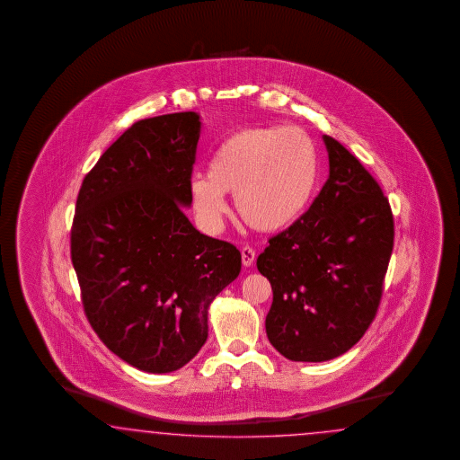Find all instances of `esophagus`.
<instances>
[{
	"mask_svg": "<svg viewBox=\"0 0 460 460\" xmlns=\"http://www.w3.org/2000/svg\"><path fill=\"white\" fill-rule=\"evenodd\" d=\"M254 258H256V252L250 246H244L241 250V260H243V265L251 266L254 263Z\"/></svg>",
	"mask_w": 460,
	"mask_h": 460,
	"instance_id": "esophagus-1",
	"label": "esophagus"
}]
</instances>
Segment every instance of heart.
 Wrapping results in <instances>:
<instances>
[{
  "instance_id": "b5f03b06",
  "label": "heart",
  "mask_w": 460,
  "mask_h": 460,
  "mask_svg": "<svg viewBox=\"0 0 460 460\" xmlns=\"http://www.w3.org/2000/svg\"><path fill=\"white\" fill-rule=\"evenodd\" d=\"M319 181V154L300 128L270 126L237 131L216 148L209 175L194 173L189 194L206 229H217L227 210L224 194H236L244 223L279 233L308 209Z\"/></svg>"
}]
</instances>
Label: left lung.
<instances>
[{"instance_id":"8db88e82","label":"left lung","mask_w":460,"mask_h":460,"mask_svg":"<svg viewBox=\"0 0 460 460\" xmlns=\"http://www.w3.org/2000/svg\"><path fill=\"white\" fill-rule=\"evenodd\" d=\"M323 143L329 179L256 261L273 290L266 335L290 361H329L361 339L376 317L394 239L373 175L337 139L323 135Z\"/></svg>"}]
</instances>
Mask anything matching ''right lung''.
I'll return each mask as SVG.
<instances>
[{"label": "right lung", "instance_id": "1", "mask_svg": "<svg viewBox=\"0 0 460 460\" xmlns=\"http://www.w3.org/2000/svg\"><path fill=\"white\" fill-rule=\"evenodd\" d=\"M199 137L194 111L141 119L77 195L70 258L85 317L106 348L146 373L194 358L212 300L241 271L236 246L200 234L185 216Z\"/></svg>", "mask_w": 460, "mask_h": 460}]
</instances>
